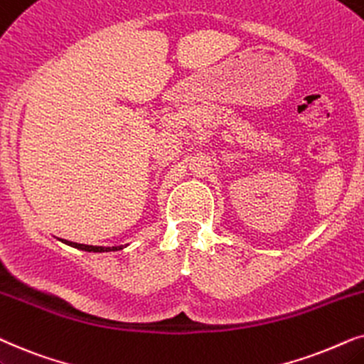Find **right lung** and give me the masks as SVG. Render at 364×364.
Segmentation results:
<instances>
[{"label": "right lung", "instance_id": "right-lung-1", "mask_svg": "<svg viewBox=\"0 0 364 364\" xmlns=\"http://www.w3.org/2000/svg\"><path fill=\"white\" fill-rule=\"evenodd\" d=\"M63 243L73 246V248H77V250H83V251H93V253H105V251H118V250H123V246H113V248H105V246H91V245H81V243H73V241H66L63 240Z\"/></svg>", "mask_w": 364, "mask_h": 364}]
</instances>
